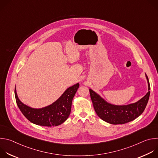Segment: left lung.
Instances as JSON below:
<instances>
[{
    "label": "left lung",
    "mask_w": 158,
    "mask_h": 158,
    "mask_svg": "<svg viewBox=\"0 0 158 158\" xmlns=\"http://www.w3.org/2000/svg\"><path fill=\"white\" fill-rule=\"evenodd\" d=\"M148 90L150 89L149 79L146 74ZM90 95L94 110L103 121L111 124H123L132 121L139 117L144 110L148 104L150 91L136 103L127 106H115L106 102L93 90L89 89Z\"/></svg>",
    "instance_id": "obj_1"
}]
</instances>
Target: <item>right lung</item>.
Listing matches in <instances>:
<instances>
[{
    "mask_svg": "<svg viewBox=\"0 0 158 158\" xmlns=\"http://www.w3.org/2000/svg\"><path fill=\"white\" fill-rule=\"evenodd\" d=\"M79 87V83L69 87L53 104L41 109H34L24 104L19 99L15 87L17 104L22 113L31 123L42 126H57L68 118L73 98Z\"/></svg>",
    "mask_w": 158,
    "mask_h": 158,
    "instance_id": "obj_1",
    "label": "right lung"
}]
</instances>
